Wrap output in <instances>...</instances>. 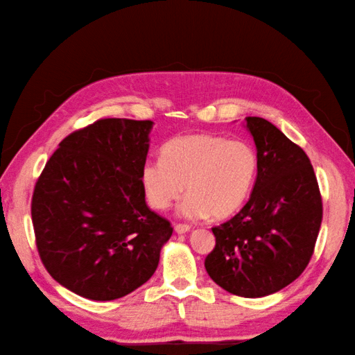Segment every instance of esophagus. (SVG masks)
<instances>
[{
  "label": "esophagus",
  "instance_id": "obj_1",
  "mask_svg": "<svg viewBox=\"0 0 355 355\" xmlns=\"http://www.w3.org/2000/svg\"><path fill=\"white\" fill-rule=\"evenodd\" d=\"M173 229H175L177 233H180V235H183V233H187L191 230V225L187 224H175L173 225Z\"/></svg>",
  "mask_w": 355,
  "mask_h": 355
}]
</instances>
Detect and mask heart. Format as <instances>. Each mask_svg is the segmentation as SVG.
Masks as SVG:
<instances>
[{"label":"heart","instance_id":"b5f03b06","mask_svg":"<svg viewBox=\"0 0 355 355\" xmlns=\"http://www.w3.org/2000/svg\"><path fill=\"white\" fill-rule=\"evenodd\" d=\"M258 155L250 143L215 134H186L162 148V158L141 168V186L154 209H168L186 191L178 214L189 220H221L244 206L258 175Z\"/></svg>","mask_w":355,"mask_h":355}]
</instances>
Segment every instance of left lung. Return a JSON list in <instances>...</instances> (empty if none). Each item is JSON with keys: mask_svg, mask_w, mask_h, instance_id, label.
<instances>
[{"mask_svg": "<svg viewBox=\"0 0 355 355\" xmlns=\"http://www.w3.org/2000/svg\"><path fill=\"white\" fill-rule=\"evenodd\" d=\"M258 177L245 206L214 227L209 276L232 294L263 297L297 279L310 262L322 223V197L310 158L262 117H245Z\"/></svg>", "mask_w": 355, "mask_h": 355, "instance_id": "8db88e82", "label": "left lung"}]
</instances>
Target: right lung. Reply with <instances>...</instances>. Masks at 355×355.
Here are the masks:
<instances>
[{
	"mask_svg": "<svg viewBox=\"0 0 355 355\" xmlns=\"http://www.w3.org/2000/svg\"><path fill=\"white\" fill-rule=\"evenodd\" d=\"M150 120L101 119L71 132L32 198L37 253L51 277L92 300L130 294L154 275L172 235L145 201Z\"/></svg>",
	"mask_w": 355,
	"mask_h": 355,
	"instance_id": "1",
	"label": "right lung"
}]
</instances>
